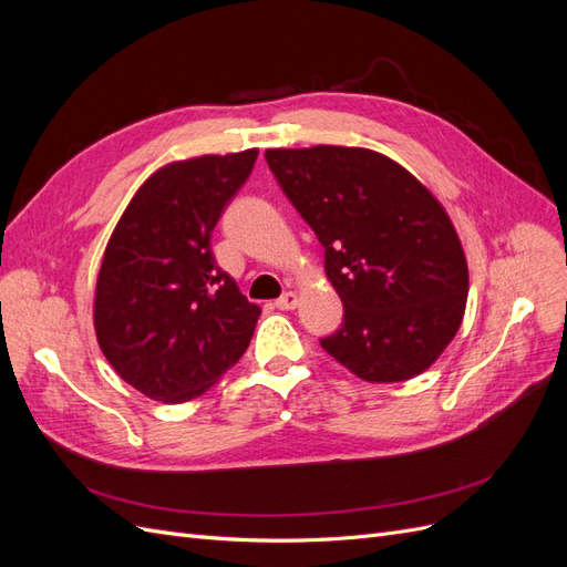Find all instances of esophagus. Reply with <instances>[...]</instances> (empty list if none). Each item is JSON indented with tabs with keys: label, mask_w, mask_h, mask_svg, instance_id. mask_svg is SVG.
<instances>
[{
	"label": "esophagus",
	"mask_w": 567,
	"mask_h": 567,
	"mask_svg": "<svg viewBox=\"0 0 567 567\" xmlns=\"http://www.w3.org/2000/svg\"><path fill=\"white\" fill-rule=\"evenodd\" d=\"M274 305H277L279 310H284V312H290V310H296V307H298V296L293 293V290H288V293H284Z\"/></svg>",
	"instance_id": "34e87169"
}]
</instances>
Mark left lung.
I'll use <instances>...</instances> for the list:
<instances>
[{"instance_id":"8db88e82","label":"left lung","mask_w":567,"mask_h":567,"mask_svg":"<svg viewBox=\"0 0 567 567\" xmlns=\"http://www.w3.org/2000/svg\"><path fill=\"white\" fill-rule=\"evenodd\" d=\"M265 158L323 246L346 307L321 348L369 383L425 371L456 336L468 296L466 257L435 196L367 148H271Z\"/></svg>"}]
</instances>
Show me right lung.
<instances>
[{"instance_id": "obj_1", "label": "right lung", "mask_w": 567, "mask_h": 567, "mask_svg": "<svg viewBox=\"0 0 567 567\" xmlns=\"http://www.w3.org/2000/svg\"><path fill=\"white\" fill-rule=\"evenodd\" d=\"M255 161L250 148L158 169L106 246L94 298L99 346L151 400L198 398L252 338L260 307L217 267L210 238Z\"/></svg>"}]
</instances>
